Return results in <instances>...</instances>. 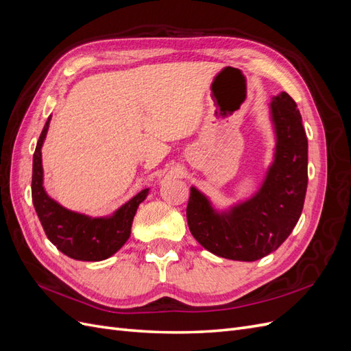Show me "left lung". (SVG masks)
Returning a JSON list of instances; mask_svg holds the SVG:
<instances>
[{"label": "left lung", "mask_w": 351, "mask_h": 351, "mask_svg": "<svg viewBox=\"0 0 351 351\" xmlns=\"http://www.w3.org/2000/svg\"><path fill=\"white\" fill-rule=\"evenodd\" d=\"M272 161L252 196L219 209L190 187L187 224L202 247L217 256L253 262L277 250L299 221L307 189V137L289 93L272 97Z\"/></svg>", "instance_id": "left-lung-1"}]
</instances>
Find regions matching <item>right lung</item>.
<instances>
[{
    "label": "right lung",
    "mask_w": 351,
    "mask_h": 351,
    "mask_svg": "<svg viewBox=\"0 0 351 351\" xmlns=\"http://www.w3.org/2000/svg\"><path fill=\"white\" fill-rule=\"evenodd\" d=\"M51 115L44 125L34 154L32 173V200L42 227L49 241L76 261L97 262L111 258L129 240L133 218L139 205L149 195V187L141 190L111 215L90 217L70 210L52 199L44 187V167H42V145L49 129Z\"/></svg>",
    "instance_id": "obj_1"
}]
</instances>
